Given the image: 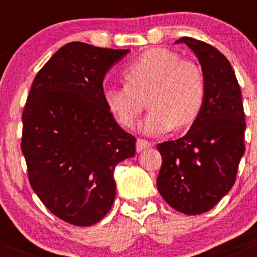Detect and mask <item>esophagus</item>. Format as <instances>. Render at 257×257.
Wrapping results in <instances>:
<instances>
[{
	"label": "esophagus",
	"mask_w": 257,
	"mask_h": 257,
	"mask_svg": "<svg viewBox=\"0 0 257 257\" xmlns=\"http://www.w3.org/2000/svg\"><path fill=\"white\" fill-rule=\"evenodd\" d=\"M152 143L148 142V140H144V139H138L136 140V152H142L147 148H151L152 147Z\"/></svg>",
	"instance_id": "34e87169"
}]
</instances>
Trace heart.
<instances>
[{
  "instance_id": "obj_1",
  "label": "heart",
  "mask_w": 257,
  "mask_h": 257,
  "mask_svg": "<svg viewBox=\"0 0 257 257\" xmlns=\"http://www.w3.org/2000/svg\"><path fill=\"white\" fill-rule=\"evenodd\" d=\"M123 86L105 87L104 101L122 127L131 128L145 108L140 131L161 135L185 128L198 118L205 103L206 81L194 61L180 60L171 50L151 49L123 70Z\"/></svg>"
}]
</instances>
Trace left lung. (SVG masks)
<instances>
[{
	"mask_svg": "<svg viewBox=\"0 0 257 257\" xmlns=\"http://www.w3.org/2000/svg\"><path fill=\"white\" fill-rule=\"evenodd\" d=\"M201 63L205 103L190 130L178 140L157 145L162 166L157 189L174 210L185 215L207 212L234 185L244 153L242 92L228 59L203 41L179 38Z\"/></svg>",
	"mask_w": 257,
	"mask_h": 257,
	"instance_id": "8db88e82",
	"label": "left lung"
}]
</instances>
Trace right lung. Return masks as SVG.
<instances>
[{
	"mask_svg": "<svg viewBox=\"0 0 257 257\" xmlns=\"http://www.w3.org/2000/svg\"><path fill=\"white\" fill-rule=\"evenodd\" d=\"M130 50L69 42L35 77L22 115V152L32 189L47 210L77 226L100 221L115 198V166L135 138L106 108L103 81Z\"/></svg>",
	"mask_w": 257,
	"mask_h": 257,
	"instance_id": "1",
	"label": "right lung"
}]
</instances>
